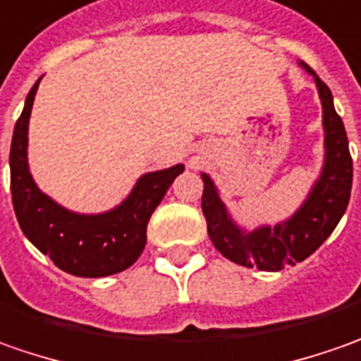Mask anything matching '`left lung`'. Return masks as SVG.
<instances>
[{
    "label": "left lung",
    "instance_id": "8db88e82",
    "mask_svg": "<svg viewBox=\"0 0 361 361\" xmlns=\"http://www.w3.org/2000/svg\"><path fill=\"white\" fill-rule=\"evenodd\" d=\"M300 66L314 75L324 109L326 133L324 168L300 209L281 224L245 231L230 218L228 207L221 202L212 178L202 173V212L207 221V235L212 243L219 254L233 264L257 267L262 271H280L283 266H295L298 262H304L305 257L314 254L340 224L352 193L354 164L345 128L342 118L336 114L331 92L310 66L302 61Z\"/></svg>",
    "mask_w": 361,
    "mask_h": 361
}]
</instances>
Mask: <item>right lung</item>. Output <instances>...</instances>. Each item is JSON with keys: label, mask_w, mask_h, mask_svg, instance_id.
Returning <instances> with one entry per match:
<instances>
[{"label": "right lung", "mask_w": 361, "mask_h": 361, "mask_svg": "<svg viewBox=\"0 0 361 361\" xmlns=\"http://www.w3.org/2000/svg\"><path fill=\"white\" fill-rule=\"evenodd\" d=\"M39 81L42 78L25 97L9 152L11 200L19 228L42 254L71 276L104 278L119 274L142 255L147 221L183 166L142 176L130 195L109 212L94 216L69 212L35 185L27 166V128Z\"/></svg>", "instance_id": "right-lung-1"}]
</instances>
